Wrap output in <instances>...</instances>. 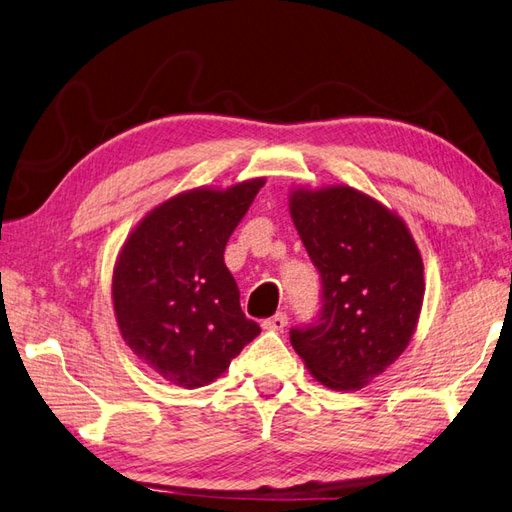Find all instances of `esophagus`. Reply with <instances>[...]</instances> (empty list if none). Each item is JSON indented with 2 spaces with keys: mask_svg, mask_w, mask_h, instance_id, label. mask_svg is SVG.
I'll return each mask as SVG.
<instances>
[{
  "mask_svg": "<svg viewBox=\"0 0 512 512\" xmlns=\"http://www.w3.org/2000/svg\"><path fill=\"white\" fill-rule=\"evenodd\" d=\"M287 322H289L287 313H285V311H280V313H276V315L267 317V320L263 322V328H265V331H285Z\"/></svg>",
  "mask_w": 512,
  "mask_h": 512,
  "instance_id": "1",
  "label": "esophagus"
}]
</instances>
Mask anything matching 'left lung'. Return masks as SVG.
<instances>
[{
    "mask_svg": "<svg viewBox=\"0 0 512 512\" xmlns=\"http://www.w3.org/2000/svg\"><path fill=\"white\" fill-rule=\"evenodd\" d=\"M322 280L315 320L289 331L317 381L357 390L401 357L423 306V260L405 223L355 188L295 190L289 199Z\"/></svg>",
    "mask_w": 512,
    "mask_h": 512,
    "instance_id": "8db88e82",
    "label": "left lung"
}]
</instances>
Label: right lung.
<instances>
[{"label": "right lung", "instance_id": "obj_1", "mask_svg": "<svg viewBox=\"0 0 512 512\" xmlns=\"http://www.w3.org/2000/svg\"><path fill=\"white\" fill-rule=\"evenodd\" d=\"M265 179L190 190L146 214L113 271V309L127 346L181 388L227 370L260 326L245 317L225 245Z\"/></svg>", "mask_w": 512, "mask_h": 512}]
</instances>
